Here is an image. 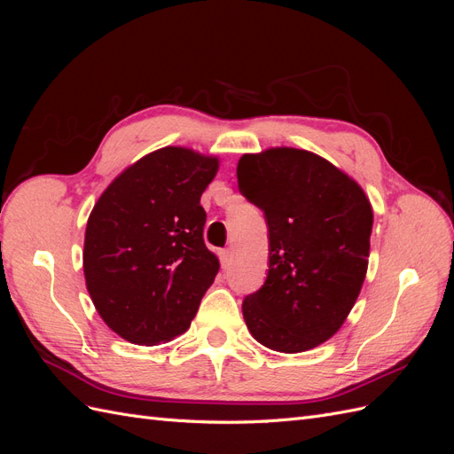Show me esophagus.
I'll use <instances>...</instances> for the list:
<instances>
[{
    "mask_svg": "<svg viewBox=\"0 0 454 454\" xmlns=\"http://www.w3.org/2000/svg\"><path fill=\"white\" fill-rule=\"evenodd\" d=\"M231 257H232V252H231L229 248L219 252V259H222V265H223V267H227V265L231 263Z\"/></svg>",
    "mask_w": 454,
    "mask_h": 454,
    "instance_id": "1",
    "label": "esophagus"
}]
</instances>
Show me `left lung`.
<instances>
[{
  "label": "left lung",
  "instance_id": "1",
  "mask_svg": "<svg viewBox=\"0 0 454 454\" xmlns=\"http://www.w3.org/2000/svg\"><path fill=\"white\" fill-rule=\"evenodd\" d=\"M240 193L265 212L269 272L242 314L261 345L297 354L332 339L365 280L373 208L360 184L307 149L246 153Z\"/></svg>",
  "mask_w": 454,
  "mask_h": 454
}]
</instances>
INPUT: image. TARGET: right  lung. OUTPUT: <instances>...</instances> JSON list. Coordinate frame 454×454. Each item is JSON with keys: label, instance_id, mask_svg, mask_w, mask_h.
Masks as SVG:
<instances>
[{"label": "right lung", "instance_id": "add662e5", "mask_svg": "<svg viewBox=\"0 0 454 454\" xmlns=\"http://www.w3.org/2000/svg\"><path fill=\"white\" fill-rule=\"evenodd\" d=\"M219 159L168 145L132 162L89 215L83 272L106 325L153 347L187 332L219 270L200 206Z\"/></svg>", "mask_w": 454, "mask_h": 454}]
</instances>
